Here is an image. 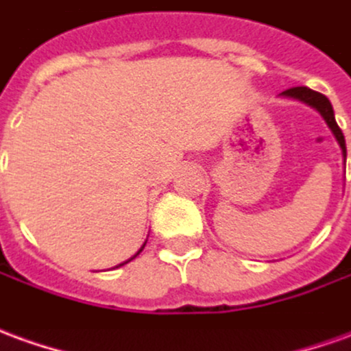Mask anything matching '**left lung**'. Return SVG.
<instances>
[{
	"mask_svg": "<svg viewBox=\"0 0 351 351\" xmlns=\"http://www.w3.org/2000/svg\"><path fill=\"white\" fill-rule=\"evenodd\" d=\"M281 95L291 97V99L302 100V102L310 104V106L315 108V110L319 112L321 116H323V119H325L327 125L330 127L332 134L337 136L338 144H340V148H342V154H344V161H346V141H344V134L340 131L337 119H335V112H332V106H330L329 99H327L325 95L317 93V90L308 89V87H291V89L283 90Z\"/></svg>",
	"mask_w": 351,
	"mask_h": 351,
	"instance_id": "8db88e82",
	"label": "left lung"
}]
</instances>
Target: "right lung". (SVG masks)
Wrapping results in <instances>:
<instances>
[{
	"label": "right lung",
	"mask_w": 351,
	"mask_h": 351,
	"mask_svg": "<svg viewBox=\"0 0 351 351\" xmlns=\"http://www.w3.org/2000/svg\"><path fill=\"white\" fill-rule=\"evenodd\" d=\"M144 245H146V243H144ZM144 245H142V247H141V251H142V249H144ZM141 251L136 252V254H141ZM136 254H134L133 258H136ZM133 258H129V261H127V262H131V261H133ZM127 262H123V264H127ZM123 264H119V266H123ZM116 268H117V266H116Z\"/></svg>",
	"instance_id": "add662e5"
}]
</instances>
